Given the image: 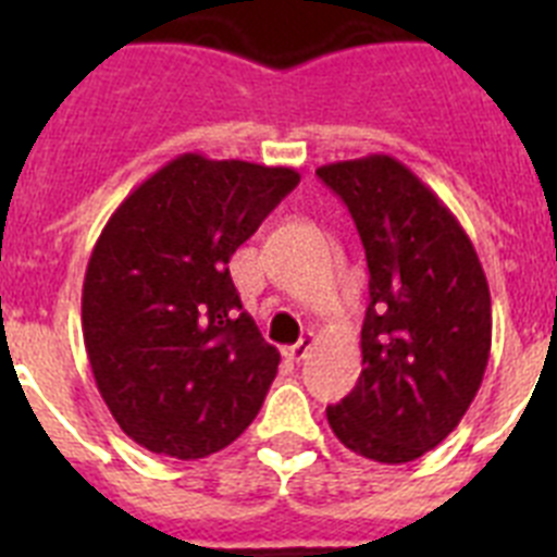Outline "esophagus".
Instances as JSON below:
<instances>
[{
    "label": "esophagus",
    "mask_w": 557,
    "mask_h": 557,
    "mask_svg": "<svg viewBox=\"0 0 557 557\" xmlns=\"http://www.w3.org/2000/svg\"><path fill=\"white\" fill-rule=\"evenodd\" d=\"M314 343H318V337H314L312 332L304 334V337L298 339V343H295V346L284 348V357L293 359V362H301V359H307V357H309V351H312V348H314Z\"/></svg>",
    "instance_id": "obj_1"
}]
</instances>
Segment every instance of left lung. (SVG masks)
I'll use <instances>...</instances> for the list:
<instances>
[{"label": "left lung", "instance_id": "1", "mask_svg": "<svg viewBox=\"0 0 557 557\" xmlns=\"http://www.w3.org/2000/svg\"><path fill=\"white\" fill-rule=\"evenodd\" d=\"M351 211L368 259L371 304L362 373L332 432L368 460L410 462L466 416L491 354V293L457 218L393 156L318 166Z\"/></svg>", "mask_w": 557, "mask_h": 557}]
</instances>
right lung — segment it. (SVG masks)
Returning a JSON list of instances; mask_svg holds the SVG:
<instances>
[{
  "label": "right lung",
  "mask_w": 557,
  "mask_h": 557,
  "mask_svg": "<svg viewBox=\"0 0 557 557\" xmlns=\"http://www.w3.org/2000/svg\"><path fill=\"white\" fill-rule=\"evenodd\" d=\"M298 181L289 166L184 152L102 228L83 339L102 401L147 451L209 457L262 407L282 354L243 309L228 262Z\"/></svg>",
  "instance_id": "1"
}]
</instances>
